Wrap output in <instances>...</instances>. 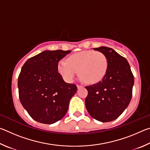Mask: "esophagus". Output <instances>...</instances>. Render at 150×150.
I'll return each instance as SVG.
<instances>
[{"label": "esophagus", "mask_w": 150, "mask_h": 150, "mask_svg": "<svg viewBox=\"0 0 150 150\" xmlns=\"http://www.w3.org/2000/svg\"><path fill=\"white\" fill-rule=\"evenodd\" d=\"M77 87L78 88H79L81 87H83V86L82 85H77Z\"/></svg>", "instance_id": "34e87169"}]
</instances>
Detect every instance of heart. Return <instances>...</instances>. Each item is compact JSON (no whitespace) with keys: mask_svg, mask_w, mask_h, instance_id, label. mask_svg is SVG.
I'll return each mask as SVG.
<instances>
[{"mask_svg":"<svg viewBox=\"0 0 150 150\" xmlns=\"http://www.w3.org/2000/svg\"><path fill=\"white\" fill-rule=\"evenodd\" d=\"M108 67L107 57L103 53L87 50L71 55L67 62L58 63V71L67 82H72L79 70L83 79L91 84L97 83L106 75Z\"/></svg>","mask_w":150,"mask_h":150,"instance_id":"b5f03b06","label":"heart"}]
</instances>
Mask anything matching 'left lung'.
Segmentation results:
<instances>
[{"instance_id":"1","label":"left lung","mask_w":150,"mask_h":150,"mask_svg":"<svg viewBox=\"0 0 150 150\" xmlns=\"http://www.w3.org/2000/svg\"><path fill=\"white\" fill-rule=\"evenodd\" d=\"M93 50L107 57V72L102 80L87 86L86 108L95 120L103 122L119 117L130 103L132 96L134 75L126 58L112 48L100 47Z\"/></svg>"}]
</instances>
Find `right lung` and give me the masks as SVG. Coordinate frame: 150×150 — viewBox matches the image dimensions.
I'll use <instances>...</instances> for the list:
<instances>
[{"mask_svg":"<svg viewBox=\"0 0 150 150\" xmlns=\"http://www.w3.org/2000/svg\"><path fill=\"white\" fill-rule=\"evenodd\" d=\"M71 51H44L28 59L18 79L20 103L29 115L40 123L51 124L67 113L77 90L58 73L59 61Z\"/></svg>","mask_w":150,"mask_h":150,"instance_id":"obj_1","label":"right lung"}]
</instances>
